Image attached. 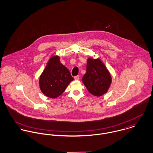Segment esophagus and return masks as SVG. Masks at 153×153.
<instances>
[{"label": "esophagus", "instance_id": "1", "mask_svg": "<svg viewBox=\"0 0 153 153\" xmlns=\"http://www.w3.org/2000/svg\"><path fill=\"white\" fill-rule=\"evenodd\" d=\"M74 79H75V80H79V75H77V76H74Z\"/></svg>", "mask_w": 153, "mask_h": 153}]
</instances>
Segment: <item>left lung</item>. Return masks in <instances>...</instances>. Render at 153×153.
<instances>
[{"instance_id":"left-lung-1","label":"left lung","mask_w":153,"mask_h":153,"mask_svg":"<svg viewBox=\"0 0 153 153\" xmlns=\"http://www.w3.org/2000/svg\"><path fill=\"white\" fill-rule=\"evenodd\" d=\"M111 74L100 58H88L87 72L82 77V82L88 91L96 97L107 92L111 84Z\"/></svg>"}]
</instances>
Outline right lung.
I'll list each match as a JSON object with an SVG mask.
<instances>
[{
    "label": "right lung",
    "instance_id": "add662e5",
    "mask_svg": "<svg viewBox=\"0 0 153 153\" xmlns=\"http://www.w3.org/2000/svg\"><path fill=\"white\" fill-rule=\"evenodd\" d=\"M74 80L68 69L60 62L58 55L52 56L47 62L44 71L39 76L41 91L45 96L56 98L65 90Z\"/></svg>",
    "mask_w": 153,
    "mask_h": 153
}]
</instances>
